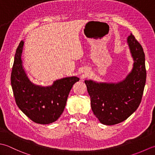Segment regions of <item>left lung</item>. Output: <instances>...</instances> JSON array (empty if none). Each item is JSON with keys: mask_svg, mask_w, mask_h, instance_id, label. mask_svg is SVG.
Here are the masks:
<instances>
[{"mask_svg": "<svg viewBox=\"0 0 155 155\" xmlns=\"http://www.w3.org/2000/svg\"><path fill=\"white\" fill-rule=\"evenodd\" d=\"M134 59L132 70L117 84L86 80L94 114L103 124L114 125L127 119L139 106L146 83L147 71L143 47L130 35L127 39Z\"/></svg>", "mask_w": 155, "mask_h": 155, "instance_id": "obj_1", "label": "left lung"}]
</instances>
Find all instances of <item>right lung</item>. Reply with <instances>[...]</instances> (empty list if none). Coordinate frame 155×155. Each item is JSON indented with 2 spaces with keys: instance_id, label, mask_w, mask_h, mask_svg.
Returning a JSON list of instances; mask_svg holds the SVG:
<instances>
[{
  "instance_id": "right-lung-1",
  "label": "right lung",
  "mask_w": 155,
  "mask_h": 155,
  "mask_svg": "<svg viewBox=\"0 0 155 155\" xmlns=\"http://www.w3.org/2000/svg\"><path fill=\"white\" fill-rule=\"evenodd\" d=\"M21 41L16 50L11 81L16 104L28 118L37 124H48L61 115L68 97L78 77H69L54 81L51 86L41 87L31 83L23 68Z\"/></svg>"
}]
</instances>
